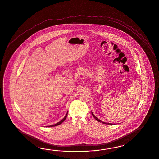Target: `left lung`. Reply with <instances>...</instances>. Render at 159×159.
<instances>
[{
	"instance_id": "obj_1",
	"label": "left lung",
	"mask_w": 159,
	"mask_h": 159,
	"mask_svg": "<svg viewBox=\"0 0 159 159\" xmlns=\"http://www.w3.org/2000/svg\"><path fill=\"white\" fill-rule=\"evenodd\" d=\"M92 112V116H93V117H94V118L96 120H97L98 121H99V122H102V123L105 124H108V125H109V124H110V125H112V124H114L108 123H106V122H103V121H101V120H99L98 118H97V117H96L94 115V114L92 113V112Z\"/></svg>"
}]
</instances>
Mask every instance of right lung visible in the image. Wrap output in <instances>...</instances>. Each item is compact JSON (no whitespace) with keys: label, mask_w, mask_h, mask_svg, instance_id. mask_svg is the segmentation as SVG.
<instances>
[{"label":"right lung","mask_w":159,"mask_h":159,"mask_svg":"<svg viewBox=\"0 0 159 159\" xmlns=\"http://www.w3.org/2000/svg\"><path fill=\"white\" fill-rule=\"evenodd\" d=\"M67 114H68V112H67V114L66 115V116H65V117H64L63 119L62 120H61V121H60L59 122L55 124H53V125H49V126H47V127H55V126H57V125H60V124H61L63 122L64 120H66V117H67Z\"/></svg>","instance_id":"1"}]
</instances>
